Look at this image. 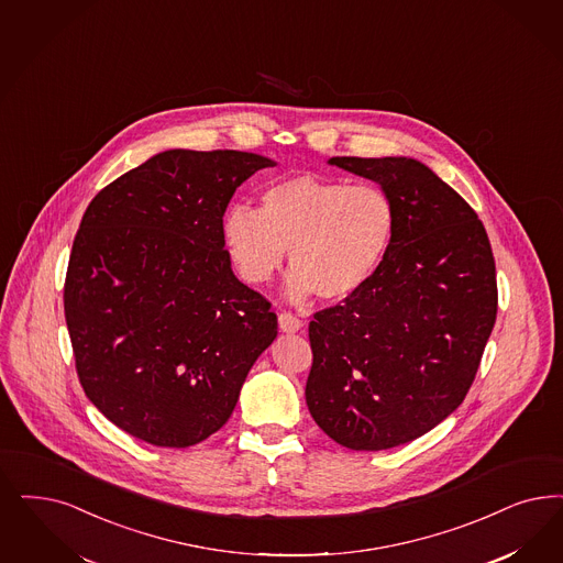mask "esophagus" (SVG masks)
Returning <instances> with one entry per match:
<instances>
[{
	"instance_id": "34e87169",
	"label": "esophagus",
	"mask_w": 563,
	"mask_h": 563,
	"mask_svg": "<svg viewBox=\"0 0 563 563\" xmlns=\"http://www.w3.org/2000/svg\"><path fill=\"white\" fill-rule=\"evenodd\" d=\"M278 329L283 330L285 334H292V332H299V330L303 329V322L297 316L283 311L278 316Z\"/></svg>"
}]
</instances>
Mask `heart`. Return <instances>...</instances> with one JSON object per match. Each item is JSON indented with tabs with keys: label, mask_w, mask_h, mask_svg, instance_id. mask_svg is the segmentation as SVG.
I'll return each instance as SVG.
<instances>
[{
	"label": "heart",
	"mask_w": 563,
	"mask_h": 563,
	"mask_svg": "<svg viewBox=\"0 0 563 563\" xmlns=\"http://www.w3.org/2000/svg\"><path fill=\"white\" fill-rule=\"evenodd\" d=\"M395 231V201L380 185L313 175L272 183L260 210L233 206L222 218L224 247L245 283H271L289 252L292 303L357 295L380 271Z\"/></svg>",
	"instance_id": "b5f03b06"
}]
</instances>
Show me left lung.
I'll return each instance as SVG.
<instances>
[{
  "label": "left lung",
  "instance_id": "1",
  "mask_svg": "<svg viewBox=\"0 0 563 563\" xmlns=\"http://www.w3.org/2000/svg\"><path fill=\"white\" fill-rule=\"evenodd\" d=\"M329 164L388 191L397 231L368 285L313 316L306 401L339 445L383 451L462 406L495 327V260L476 212L420 159Z\"/></svg>",
  "mask_w": 563,
  "mask_h": 563
}]
</instances>
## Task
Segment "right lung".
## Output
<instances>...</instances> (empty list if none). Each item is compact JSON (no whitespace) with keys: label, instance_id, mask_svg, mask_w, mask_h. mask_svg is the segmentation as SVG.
Returning a JSON list of instances; mask_svg holds the SVG:
<instances>
[{"label":"right lung","instance_id":"add662e5","mask_svg":"<svg viewBox=\"0 0 563 563\" xmlns=\"http://www.w3.org/2000/svg\"><path fill=\"white\" fill-rule=\"evenodd\" d=\"M268 166L250 152L166 150L80 220L64 285L78 380L139 441H206L276 339L271 303L234 276L222 241L236 187Z\"/></svg>","mask_w":563,"mask_h":563}]
</instances>
